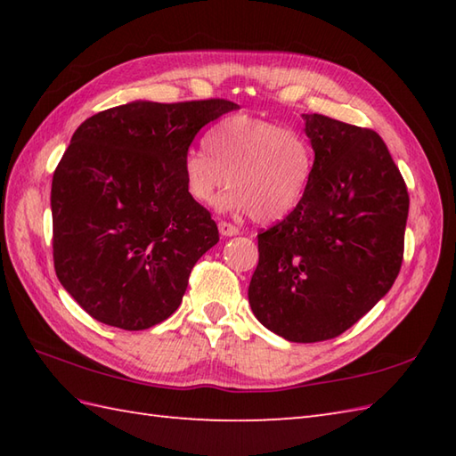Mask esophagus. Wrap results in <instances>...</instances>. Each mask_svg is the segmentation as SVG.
Masks as SVG:
<instances>
[{
  "instance_id": "1",
  "label": "esophagus",
  "mask_w": 456,
  "mask_h": 456,
  "mask_svg": "<svg viewBox=\"0 0 456 456\" xmlns=\"http://www.w3.org/2000/svg\"><path fill=\"white\" fill-rule=\"evenodd\" d=\"M219 233H221L223 237H233V235H239V227L233 225V223L221 219V221H219Z\"/></svg>"
}]
</instances>
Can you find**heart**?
<instances>
[{
	"label": "heart",
	"instance_id": "1",
	"mask_svg": "<svg viewBox=\"0 0 456 456\" xmlns=\"http://www.w3.org/2000/svg\"><path fill=\"white\" fill-rule=\"evenodd\" d=\"M202 149L182 162L183 183L201 206L216 201L229 178L231 193L219 206L245 211L258 223L292 213L309 190L315 151L307 134L273 119L235 113L213 125Z\"/></svg>",
	"mask_w": 456,
	"mask_h": 456
}]
</instances>
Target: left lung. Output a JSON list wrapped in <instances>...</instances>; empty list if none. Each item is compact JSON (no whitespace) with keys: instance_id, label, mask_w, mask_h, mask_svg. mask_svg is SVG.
<instances>
[{"instance_id":"1","label":"left lung","mask_w":456,"mask_h":456,"mask_svg":"<svg viewBox=\"0 0 456 456\" xmlns=\"http://www.w3.org/2000/svg\"><path fill=\"white\" fill-rule=\"evenodd\" d=\"M315 170L302 203L258 233L253 314L292 343L329 341L378 304L403 260L410 196L380 134L304 115Z\"/></svg>"}]
</instances>
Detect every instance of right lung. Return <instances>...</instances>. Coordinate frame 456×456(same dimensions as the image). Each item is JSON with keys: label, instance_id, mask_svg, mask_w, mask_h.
<instances>
[{"label": "right lung", "instance_id": "add662e5", "mask_svg": "<svg viewBox=\"0 0 456 456\" xmlns=\"http://www.w3.org/2000/svg\"><path fill=\"white\" fill-rule=\"evenodd\" d=\"M237 108L133 102L76 129L53 176V258L86 314L142 331L176 312L193 265L219 240L182 162L201 127Z\"/></svg>", "mask_w": 456, "mask_h": 456}]
</instances>
